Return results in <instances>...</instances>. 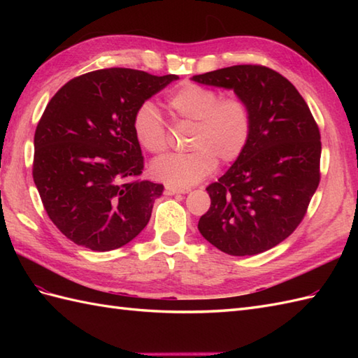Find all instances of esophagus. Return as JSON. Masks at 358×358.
Listing matches in <instances>:
<instances>
[{
	"instance_id": "34e87169",
	"label": "esophagus",
	"mask_w": 358,
	"mask_h": 358,
	"mask_svg": "<svg viewBox=\"0 0 358 358\" xmlns=\"http://www.w3.org/2000/svg\"><path fill=\"white\" fill-rule=\"evenodd\" d=\"M191 189L189 187H177V186H166V194L167 195H173V194H187Z\"/></svg>"
}]
</instances>
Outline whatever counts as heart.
<instances>
[{"instance_id": "heart-1", "label": "heart", "mask_w": 358, "mask_h": 358, "mask_svg": "<svg viewBox=\"0 0 358 358\" xmlns=\"http://www.w3.org/2000/svg\"><path fill=\"white\" fill-rule=\"evenodd\" d=\"M173 118L194 123L187 154H172L155 159L152 175L169 186L196 185L215 171L217 159L234 163L248 148L252 134V110L241 96H222L218 90L183 83L169 95ZM132 129L136 141L150 154H162L169 146V129L152 101L135 109Z\"/></svg>"}]
</instances>
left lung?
I'll use <instances>...</instances> for the list:
<instances>
[{"mask_svg": "<svg viewBox=\"0 0 358 358\" xmlns=\"http://www.w3.org/2000/svg\"><path fill=\"white\" fill-rule=\"evenodd\" d=\"M192 80L234 89L254 121L241 157L206 187L210 208L199 231L224 254L264 252L306 215L320 183V129L292 83L266 66H231Z\"/></svg>", "mask_w": 358, "mask_h": 358, "instance_id": "left-lung-1", "label": "left lung"}]
</instances>
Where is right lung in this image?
Instances as JSON below:
<instances>
[{"mask_svg":"<svg viewBox=\"0 0 358 358\" xmlns=\"http://www.w3.org/2000/svg\"><path fill=\"white\" fill-rule=\"evenodd\" d=\"M177 75L110 67L75 77L38 121L32 175L52 223L75 245L106 252L146 224L163 185L141 180L135 109Z\"/></svg>","mask_w":358,"mask_h":358,"instance_id":"add662e5","label":"right lung"}]
</instances>
